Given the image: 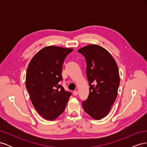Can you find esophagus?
Listing matches in <instances>:
<instances>
[{
  "instance_id": "esophagus-1",
  "label": "esophagus",
  "mask_w": 147,
  "mask_h": 147,
  "mask_svg": "<svg viewBox=\"0 0 147 147\" xmlns=\"http://www.w3.org/2000/svg\"><path fill=\"white\" fill-rule=\"evenodd\" d=\"M73 94H74V96H77L78 95V91H74V92H73Z\"/></svg>"
}]
</instances>
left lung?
Returning a JSON list of instances; mask_svg holds the SVG:
<instances>
[{
  "mask_svg": "<svg viewBox=\"0 0 147 147\" xmlns=\"http://www.w3.org/2000/svg\"><path fill=\"white\" fill-rule=\"evenodd\" d=\"M78 51L85 57L90 85L83 108L90 117L99 120L109 113L117 97L120 82L118 65L110 53L99 45L91 44Z\"/></svg>",
  "mask_w": 147,
  "mask_h": 147,
  "instance_id": "8db88e82",
  "label": "left lung"
}]
</instances>
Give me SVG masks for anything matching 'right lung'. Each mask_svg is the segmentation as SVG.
Instances as JSON below:
<instances>
[{
	"instance_id": "obj_1",
	"label": "right lung",
	"mask_w": 147,
	"mask_h": 147,
	"mask_svg": "<svg viewBox=\"0 0 147 147\" xmlns=\"http://www.w3.org/2000/svg\"><path fill=\"white\" fill-rule=\"evenodd\" d=\"M72 48L44 47L28 65L26 87L34 108L48 120H54L64 112L71 92L59 84L64 59Z\"/></svg>"
}]
</instances>
